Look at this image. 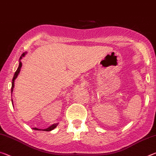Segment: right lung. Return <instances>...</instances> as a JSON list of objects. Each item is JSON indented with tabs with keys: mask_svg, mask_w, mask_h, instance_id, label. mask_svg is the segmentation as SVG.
<instances>
[{
	"mask_svg": "<svg viewBox=\"0 0 156 156\" xmlns=\"http://www.w3.org/2000/svg\"><path fill=\"white\" fill-rule=\"evenodd\" d=\"M26 54H27V52L23 53V54H22V56H21L20 57V59H19V65H18V69H17V70L16 71L14 77H13V79H12V90H11L12 94V92H13V89H14V81H15V80H16V78L18 77V74H19V73H20V68H21V67H22V62H21L20 60L22 59L23 57H25ZM12 104H13V100H12ZM58 123H56V124H53L52 125L49 126L48 128L44 129H38V128H36V127L33 128V129H34V130H38V131H51V130H53V129H54L55 128H56V126H58Z\"/></svg>",
	"mask_w": 156,
	"mask_h": 156,
	"instance_id": "obj_1",
	"label": "right lung"
}]
</instances>
